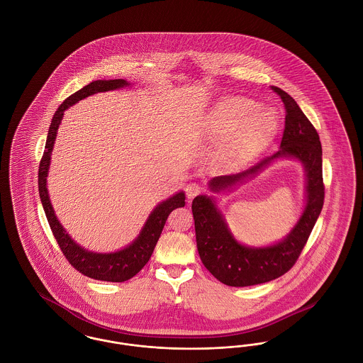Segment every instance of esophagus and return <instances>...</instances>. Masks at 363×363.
<instances>
[{"instance_id": "1", "label": "esophagus", "mask_w": 363, "mask_h": 363, "mask_svg": "<svg viewBox=\"0 0 363 363\" xmlns=\"http://www.w3.org/2000/svg\"><path fill=\"white\" fill-rule=\"evenodd\" d=\"M185 190H186V194H188V199H193L194 196H197L199 193H201V185L199 184V182H189L186 186H185Z\"/></svg>"}]
</instances>
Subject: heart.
I'll list each match as a JSON object with an SVG mask.
<instances>
[{
	"label": "heart",
	"mask_w": 363,
	"mask_h": 363,
	"mask_svg": "<svg viewBox=\"0 0 363 363\" xmlns=\"http://www.w3.org/2000/svg\"><path fill=\"white\" fill-rule=\"evenodd\" d=\"M246 98H227L218 104L211 116L209 128L218 138L235 133L228 145L231 156L245 159L256 155L275 136L277 118L272 108H259Z\"/></svg>",
	"instance_id": "1"
}]
</instances>
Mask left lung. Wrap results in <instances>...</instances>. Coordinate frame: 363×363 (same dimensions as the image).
I'll use <instances>...</instances> for the list:
<instances>
[{"mask_svg": "<svg viewBox=\"0 0 363 363\" xmlns=\"http://www.w3.org/2000/svg\"><path fill=\"white\" fill-rule=\"evenodd\" d=\"M286 108L280 150L238 174L215 177L213 191L227 189L264 170L277 157H295L306 172V207L291 233L277 245L249 247L234 240L212 197L197 196L191 203L196 242L200 259L219 281L231 287H246L271 281L289 272L301 256L324 206L323 150L320 136L293 98L279 86H271Z\"/></svg>", "mask_w": 363, "mask_h": 363, "instance_id": "8db88e82", "label": "left lung"}]
</instances>
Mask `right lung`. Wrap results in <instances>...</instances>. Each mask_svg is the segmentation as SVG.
Returning a JSON list of instances; mask_svg holds the SVG:
<instances>
[{
    "mask_svg": "<svg viewBox=\"0 0 363 363\" xmlns=\"http://www.w3.org/2000/svg\"><path fill=\"white\" fill-rule=\"evenodd\" d=\"M128 86V83L122 79L116 80H96L89 83L88 86H83L77 92L72 94L69 98H67L62 104L57 108L54 117H52L45 152L39 163V172H38V188L40 201L45 209L48 222L52 228V235L57 240V243L64 253L65 259L69 261L70 265L79 271L84 277L95 279V280H104V281H125L130 277L138 274L143 267L151 259L152 252L155 249L156 242L159 240L164 223L175 208L185 206V194L184 191H179L174 194L173 197L167 199L166 201L160 203L157 207L151 212L148 220L143 227L140 235L135 241L132 242L128 247L122 249L116 253H94L88 252L86 249L76 245V242L70 240L69 235L65 233L62 225L57 220L52 203L48 194L46 188V177L49 172L50 164V155H52V144L57 136V129L61 123L64 111L72 104L84 99L86 96L104 92L110 89H117L121 86Z\"/></svg>",
    "mask_w": 363,
    "mask_h": 363,
    "instance_id": "1",
    "label": "right lung"
}]
</instances>
